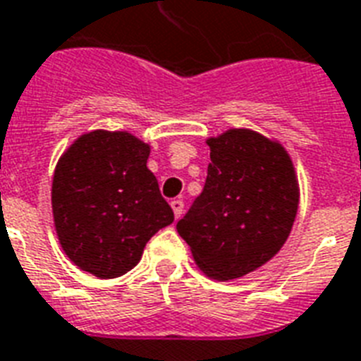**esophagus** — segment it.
Returning a JSON list of instances; mask_svg holds the SVG:
<instances>
[{
  "label": "esophagus",
  "mask_w": 361,
  "mask_h": 361,
  "mask_svg": "<svg viewBox=\"0 0 361 361\" xmlns=\"http://www.w3.org/2000/svg\"><path fill=\"white\" fill-rule=\"evenodd\" d=\"M170 206H172V209H174L176 219H180L181 214H183V200H180V198H174V200L170 202Z\"/></svg>",
  "instance_id": "esophagus-1"
}]
</instances>
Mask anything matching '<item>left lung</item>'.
I'll return each instance as SVG.
<instances>
[{
    "label": "left lung",
    "mask_w": 361,
    "mask_h": 361,
    "mask_svg": "<svg viewBox=\"0 0 361 361\" xmlns=\"http://www.w3.org/2000/svg\"><path fill=\"white\" fill-rule=\"evenodd\" d=\"M208 178L178 234L204 274L232 281L271 260L296 219L300 185L283 144L251 129L206 140Z\"/></svg>",
    "instance_id": "left-lung-1"
}]
</instances>
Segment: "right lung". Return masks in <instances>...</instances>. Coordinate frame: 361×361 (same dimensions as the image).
Here are the masks:
<instances>
[{
  "instance_id": "obj_1",
  "label": "right lung",
  "mask_w": 361,
  "mask_h": 361,
  "mask_svg": "<svg viewBox=\"0 0 361 361\" xmlns=\"http://www.w3.org/2000/svg\"><path fill=\"white\" fill-rule=\"evenodd\" d=\"M149 144L127 130H90L59 157L52 214L59 245L99 279L133 269L149 238L174 221L147 169Z\"/></svg>"
}]
</instances>
